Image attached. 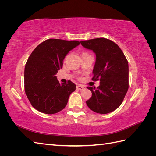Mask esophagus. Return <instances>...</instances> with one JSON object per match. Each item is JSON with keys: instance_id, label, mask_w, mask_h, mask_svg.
Masks as SVG:
<instances>
[{"instance_id": "34e87169", "label": "esophagus", "mask_w": 156, "mask_h": 156, "mask_svg": "<svg viewBox=\"0 0 156 156\" xmlns=\"http://www.w3.org/2000/svg\"><path fill=\"white\" fill-rule=\"evenodd\" d=\"M77 88L78 90H84L86 88L84 85H81V84H78V85H77Z\"/></svg>"}]
</instances>
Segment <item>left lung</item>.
Returning <instances> with one entry per match:
<instances>
[{"label":"left lung","instance_id":"obj_1","mask_svg":"<svg viewBox=\"0 0 156 156\" xmlns=\"http://www.w3.org/2000/svg\"><path fill=\"white\" fill-rule=\"evenodd\" d=\"M80 42L95 53L92 80L100 81L97 88L87 87L92 97L86 101L87 105L97 113H109L122 104L128 90V62L119 46L110 40L99 37Z\"/></svg>","mask_w":156,"mask_h":156}]
</instances>
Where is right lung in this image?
<instances>
[{"mask_svg":"<svg viewBox=\"0 0 156 156\" xmlns=\"http://www.w3.org/2000/svg\"><path fill=\"white\" fill-rule=\"evenodd\" d=\"M79 44L76 40L48 39L32 52L25 68V91L36 110L51 115L67 105L76 85L71 81L60 84L55 75L62 68L65 56Z\"/></svg>","mask_w":156,"mask_h":156,"instance_id":"right-lung-1","label":"right lung"}]
</instances>
